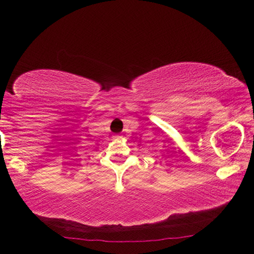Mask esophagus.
I'll return each instance as SVG.
<instances>
[{
    "label": "esophagus",
    "instance_id": "1",
    "mask_svg": "<svg viewBox=\"0 0 254 254\" xmlns=\"http://www.w3.org/2000/svg\"><path fill=\"white\" fill-rule=\"evenodd\" d=\"M121 137H123V136H120V135H116V136H114V138H116V140H120Z\"/></svg>",
    "mask_w": 254,
    "mask_h": 254
}]
</instances>
